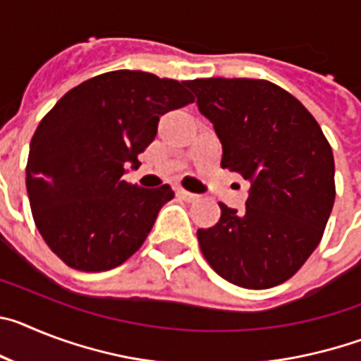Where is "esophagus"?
I'll return each instance as SVG.
<instances>
[{
  "label": "esophagus",
  "instance_id": "1",
  "mask_svg": "<svg viewBox=\"0 0 361 361\" xmlns=\"http://www.w3.org/2000/svg\"><path fill=\"white\" fill-rule=\"evenodd\" d=\"M177 195L183 197L186 202H195V200H199V195H195V193H191V191H186L184 188H177Z\"/></svg>",
  "mask_w": 361,
  "mask_h": 361
}]
</instances>
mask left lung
<instances>
[{"label":"left lung","instance_id":"left-lung-1","mask_svg":"<svg viewBox=\"0 0 361 361\" xmlns=\"http://www.w3.org/2000/svg\"><path fill=\"white\" fill-rule=\"evenodd\" d=\"M222 145V168L250 180L245 209L220 202L197 238L228 282L267 289L291 279L320 244L334 204L333 149L298 99L264 79L190 81Z\"/></svg>","mask_w":361,"mask_h":361}]
</instances>
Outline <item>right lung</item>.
<instances>
[{
    "mask_svg": "<svg viewBox=\"0 0 361 361\" xmlns=\"http://www.w3.org/2000/svg\"><path fill=\"white\" fill-rule=\"evenodd\" d=\"M190 81L116 70L66 92L30 141L27 191L41 237L66 266L108 271L128 260L173 199L128 184L126 168L157 135L161 116L193 103Z\"/></svg>",
    "mask_w": 361,
    "mask_h": 361,
    "instance_id": "1",
    "label": "right lung"
}]
</instances>
